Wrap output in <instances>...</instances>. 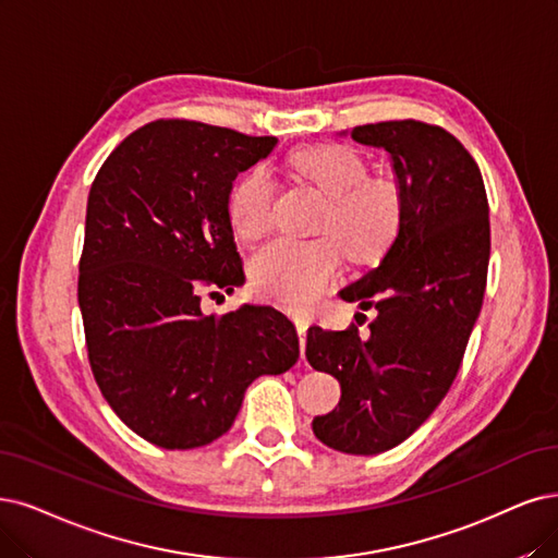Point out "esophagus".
<instances>
[{
    "label": "esophagus",
    "instance_id": "1",
    "mask_svg": "<svg viewBox=\"0 0 558 558\" xmlns=\"http://www.w3.org/2000/svg\"><path fill=\"white\" fill-rule=\"evenodd\" d=\"M307 319H296V333H299V342H301V356L305 359V338H307Z\"/></svg>",
    "mask_w": 558,
    "mask_h": 558
}]
</instances>
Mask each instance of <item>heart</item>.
Listing matches in <instances>:
<instances>
[{
	"label": "heart",
	"mask_w": 558,
	"mask_h": 558,
	"mask_svg": "<svg viewBox=\"0 0 558 558\" xmlns=\"http://www.w3.org/2000/svg\"><path fill=\"white\" fill-rule=\"evenodd\" d=\"M290 168L326 195L311 241L276 239L253 257L255 290L287 311L305 313L340 268L381 257L400 234L404 197L388 177H369L365 158L344 144H317L290 156ZM276 183L262 168L247 170L227 197V218L243 241H257L274 222ZM341 247L338 248L337 245Z\"/></svg>",
	"instance_id": "obj_1"
}]
</instances>
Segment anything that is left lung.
I'll use <instances>...</instances> for the list:
<instances>
[{"label":"left lung","instance_id":"8db88e82","mask_svg":"<svg viewBox=\"0 0 558 558\" xmlns=\"http://www.w3.org/2000/svg\"><path fill=\"white\" fill-rule=\"evenodd\" d=\"M386 149L404 197V218L377 268L340 292L369 331H307L305 356L340 381V402L313 421L315 437L349 456H377L429 418L456 381L481 315L489 264V206L476 160L432 123L402 119L352 129Z\"/></svg>","mask_w":558,"mask_h":558}]
</instances>
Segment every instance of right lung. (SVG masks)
Instances as JSON below:
<instances>
[{"mask_svg":"<svg viewBox=\"0 0 558 558\" xmlns=\"http://www.w3.org/2000/svg\"><path fill=\"white\" fill-rule=\"evenodd\" d=\"M189 119L133 131L100 165L87 199L77 303L94 379L135 435L168 450L232 427L245 388L299 361L294 324L271 305L204 315L202 294L243 284L227 197L274 151Z\"/></svg>","mask_w":558,"mask_h":558,"instance_id":"1","label":"right lung"}]
</instances>
